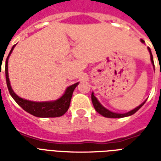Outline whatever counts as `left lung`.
<instances>
[{
	"instance_id": "1",
	"label": "left lung",
	"mask_w": 161,
	"mask_h": 161,
	"mask_svg": "<svg viewBox=\"0 0 161 161\" xmlns=\"http://www.w3.org/2000/svg\"><path fill=\"white\" fill-rule=\"evenodd\" d=\"M142 43H144L145 41L143 40H141ZM147 49L149 51V53H150V58H151V62H152L153 65L154 66V64H153V55L152 53H151V50L149 47H147ZM91 100H92V103H93V106H94L95 109L97 110V112H98L100 115H102L103 116H104V117H108V118H122V117H126V116H129V115H132L135 114V112L138 111L140 108H142V106L144 105V103H146L145 102H143L142 104L139 105L138 107H136L134 109H132L131 111H128L127 113H124V114H119V113H115V112H112L110 110H108L106 108H104L103 105L99 103V101L97 100V98L96 97L94 96V93L92 92V94H91Z\"/></svg>"
}]
</instances>
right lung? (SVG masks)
Here are the masks:
<instances>
[{"instance_id": "1", "label": "right lung", "mask_w": 161, "mask_h": 161, "mask_svg": "<svg viewBox=\"0 0 161 161\" xmlns=\"http://www.w3.org/2000/svg\"><path fill=\"white\" fill-rule=\"evenodd\" d=\"M15 45L13 46L12 49L9 53L8 56L6 60V80H7V85L10 95L12 96L14 100L25 110L28 112L31 115L37 116V117H58L62 115L68 110L70 107V99L72 97V93H73L75 88L77 87L78 83L70 85L65 90V92L64 95L57 99L55 101L51 102H33L26 100L23 98L19 97V96L14 92L12 87L10 85V81L8 78V58L10 54L12 53L13 50L14 48Z\"/></svg>"}]
</instances>
